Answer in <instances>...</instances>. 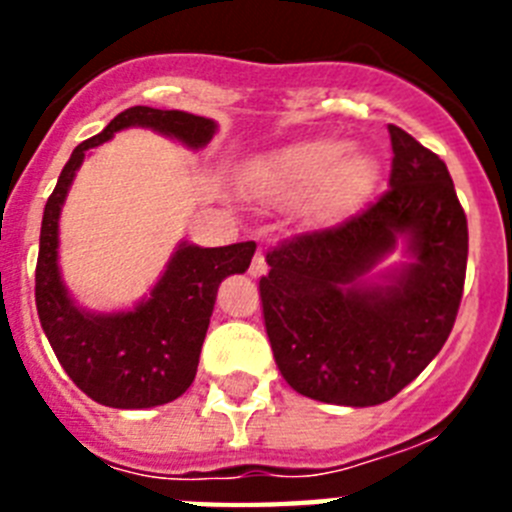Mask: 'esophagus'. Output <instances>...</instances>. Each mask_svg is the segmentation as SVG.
Listing matches in <instances>:
<instances>
[{
	"instance_id": "obj_1",
	"label": "esophagus",
	"mask_w": 512,
	"mask_h": 512,
	"mask_svg": "<svg viewBox=\"0 0 512 512\" xmlns=\"http://www.w3.org/2000/svg\"><path fill=\"white\" fill-rule=\"evenodd\" d=\"M253 274V277H261V274H264L266 271V256H264V251H256L253 253V261H251V269H248Z\"/></svg>"
}]
</instances>
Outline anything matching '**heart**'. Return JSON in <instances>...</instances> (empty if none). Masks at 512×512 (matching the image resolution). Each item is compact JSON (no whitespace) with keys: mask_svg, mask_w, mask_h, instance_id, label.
Returning <instances> with one entry per match:
<instances>
[{"mask_svg":"<svg viewBox=\"0 0 512 512\" xmlns=\"http://www.w3.org/2000/svg\"><path fill=\"white\" fill-rule=\"evenodd\" d=\"M251 182L264 197L277 202L302 200L318 189V212L336 217L369 192L374 161L359 151H343V143L336 138H307L256 161Z\"/></svg>","mask_w":512,"mask_h":512,"instance_id":"obj_1","label":"heart"}]
</instances>
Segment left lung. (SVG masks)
<instances>
[{"label":"left lung","mask_w":512,"mask_h":512,"mask_svg":"<svg viewBox=\"0 0 512 512\" xmlns=\"http://www.w3.org/2000/svg\"><path fill=\"white\" fill-rule=\"evenodd\" d=\"M390 189L330 228L284 238L259 282L266 336L292 390L369 408L405 390L454 328L467 277V215L441 158L397 125ZM416 264L387 288L353 282L396 235Z\"/></svg>","instance_id":"obj_1"}]
</instances>
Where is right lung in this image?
<instances>
[{
    "instance_id": "obj_1",
    "label": "right lung",
    "mask_w": 512,
    "mask_h": 512,
    "mask_svg": "<svg viewBox=\"0 0 512 512\" xmlns=\"http://www.w3.org/2000/svg\"><path fill=\"white\" fill-rule=\"evenodd\" d=\"M143 125L179 138L192 148L205 146L215 122L179 110L128 107L99 135L74 148L45 202L40 251L35 266V305L40 325L58 361L81 392L107 408H153L189 390L215 307L217 284L251 264L256 243L200 248L184 243L146 302L120 315H87L66 297L58 277V212L87 148L110 140L117 130Z\"/></svg>"
}]
</instances>
